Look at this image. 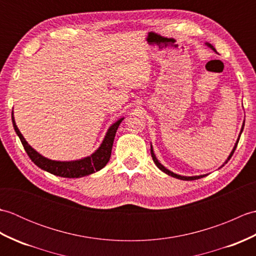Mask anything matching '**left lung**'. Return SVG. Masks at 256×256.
<instances>
[{"instance_id":"1","label":"left lung","mask_w":256,"mask_h":256,"mask_svg":"<svg viewBox=\"0 0 256 256\" xmlns=\"http://www.w3.org/2000/svg\"><path fill=\"white\" fill-rule=\"evenodd\" d=\"M206 46L210 47L212 50L216 52V48H214V46H212L211 44H209V42H206ZM243 128H244V123H243V125H242L241 132H240V135H238V138L236 140V145H234V148H233V150H232V152H231V154L229 155V157H228V160H226L224 164H226L228 160H230V158L232 157L233 153H234V150H236V146H238V140H240V136H241V134H242ZM150 155H152V157H153V160H154V162H155V165H156L157 167H158L162 172H164L165 174H167V175H170V176H172V177H175V178H178V179H182V180H194V179H199V178H202V177H204V176H206V175H200V176H192V177H187V176H180V175H177V174L172 172H170V170H168L167 168H165L164 166H162V165L160 164V162H158V160L156 158V156H155V154H154V150H153V148H152V145H150ZM224 164L222 165V166H224ZM222 166H221V167H222Z\"/></svg>"}]
</instances>
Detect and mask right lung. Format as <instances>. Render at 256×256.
<instances>
[{"instance_id":"1","label":"right lung","mask_w":256,"mask_h":256,"mask_svg":"<svg viewBox=\"0 0 256 256\" xmlns=\"http://www.w3.org/2000/svg\"><path fill=\"white\" fill-rule=\"evenodd\" d=\"M123 118H124L118 120L116 123H113L111 126L108 128L104 136V140H103L100 148H98L91 156L84 157V158L79 160L59 162V160H52L46 158V157L40 155V153H37V152L32 148L30 145H28V143L26 142L23 135H22V133L20 132L18 128L16 126L15 120L12 113V122H13L15 132L18 135L20 142L24 146V150H26L27 155L30 156L32 162L40 168H42V170H46L48 172L52 174V175L64 177V178H79V177L88 176L90 174H94L98 170H102V168L108 164V162L110 160L113 140H114V138H116V133L118 131V125L123 121Z\"/></svg>"}]
</instances>
